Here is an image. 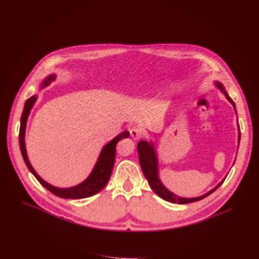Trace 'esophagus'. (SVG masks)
Returning <instances> with one entry per match:
<instances>
[{"label":"esophagus","instance_id":"obj_1","mask_svg":"<svg viewBox=\"0 0 259 259\" xmlns=\"http://www.w3.org/2000/svg\"><path fill=\"white\" fill-rule=\"evenodd\" d=\"M130 134H131V136L133 137L134 140H140L141 137L143 136V131L140 128L133 127L132 129H130Z\"/></svg>","mask_w":259,"mask_h":259}]
</instances>
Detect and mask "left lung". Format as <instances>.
Masks as SVG:
<instances>
[{"mask_svg":"<svg viewBox=\"0 0 259 259\" xmlns=\"http://www.w3.org/2000/svg\"><path fill=\"white\" fill-rule=\"evenodd\" d=\"M217 88L225 95L226 99L231 103L233 105V108L236 112L235 109V104L234 102L231 100V98L228 96L227 92L224 89V86L222 83L220 82H215L214 83ZM237 129H238V144L240 141V133H239V126L237 124ZM137 151H139V157H140V163L142 166V169L144 171V175L147 178L149 185L151 186V188L154 191L155 194H157L161 199L171 202V203H178V204H188V203H193V202H197L200 201L202 199H204L205 197L209 196L211 193H213L215 189L222 185V183L224 182V180H222L214 188H212L210 192H208L207 194H205L203 196L197 197V198H182V197H178L176 196L174 193L169 192L168 189L162 184V182L159 179V175H158V158H157V153L156 150L154 148V145L152 142H147V141H141L139 144H137Z\"/></svg>","mask_w":259,"mask_h":259,"instance_id":"left-lung-1","label":"left lung"}]
</instances>
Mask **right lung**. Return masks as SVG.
<instances>
[{"label": "right lung", "mask_w": 259, "mask_h": 259, "mask_svg": "<svg viewBox=\"0 0 259 259\" xmlns=\"http://www.w3.org/2000/svg\"><path fill=\"white\" fill-rule=\"evenodd\" d=\"M56 78L55 75H50L48 76L41 83L40 88L44 89L46 86H48L52 81H54ZM37 97L36 96H32L29 98L26 103H25V107L24 111L21 117V127H20V148L21 152L23 155V158L30 169L31 173L35 176V178L39 181V183L45 186L48 191H50L52 194H54L57 197L63 198V199H83V198H89L100 191H102L103 188L105 187L107 184L111 173H112V168L115 160V147L116 144L123 139H126V137L130 136L129 131H124L117 136H115L114 139L106 144L104 147H103L100 156L95 164V167L93 168L91 175L86 178L83 182H81L78 185H75L73 187H67V188H61V187H56L54 185H51L50 183L46 182L42 178L39 177V175L36 173L35 169H34L28 159L27 156V151H26V145H25V132H26V126H27V120L28 116L30 114V111L34 105V103L36 102Z\"/></svg>", "instance_id": "1"}]
</instances>
